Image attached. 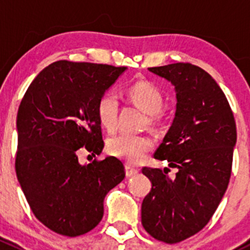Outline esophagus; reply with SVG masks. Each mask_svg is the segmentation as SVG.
<instances>
[{"mask_svg": "<svg viewBox=\"0 0 250 250\" xmlns=\"http://www.w3.org/2000/svg\"><path fill=\"white\" fill-rule=\"evenodd\" d=\"M138 172H139V169L132 167L130 165H125V175H127V176L135 175V174H138Z\"/></svg>", "mask_w": 250, "mask_h": 250, "instance_id": "1", "label": "esophagus"}]
</instances>
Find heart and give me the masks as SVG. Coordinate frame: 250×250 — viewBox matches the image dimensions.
Masks as SVG:
<instances>
[{
    "label": "heart",
    "instance_id": "heart-1",
    "mask_svg": "<svg viewBox=\"0 0 250 250\" xmlns=\"http://www.w3.org/2000/svg\"><path fill=\"white\" fill-rule=\"evenodd\" d=\"M128 97L135 106L150 115L151 122L160 120V111L162 110L165 99L160 89L152 83L146 81L134 83L128 89ZM118 106V97L112 90L105 92L98 102V118L100 125L109 132H112L117 125ZM152 147V140L146 135H132L125 133L111 138L107 143V151L110 155L134 165L140 163Z\"/></svg>",
    "mask_w": 250,
    "mask_h": 250
}]
</instances>
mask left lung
I'll list each match as a JSON object with an SVG mask.
<instances>
[{"label": "left lung", "mask_w": 250, "mask_h": 250, "mask_svg": "<svg viewBox=\"0 0 250 250\" xmlns=\"http://www.w3.org/2000/svg\"><path fill=\"white\" fill-rule=\"evenodd\" d=\"M174 85L172 125L153 157L176 174L143 168L152 188L141 204V224L153 238L178 243L200 232L228 188L237 132L233 113L214 78L196 65L148 67ZM168 169V168H166Z\"/></svg>", "instance_id": "left-lung-1"}]
</instances>
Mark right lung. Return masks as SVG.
Instances as JSON below:
<instances>
[{
	"instance_id": "1",
	"label": "right lung",
	"mask_w": 250,
	"mask_h": 250,
	"mask_svg": "<svg viewBox=\"0 0 250 250\" xmlns=\"http://www.w3.org/2000/svg\"><path fill=\"white\" fill-rule=\"evenodd\" d=\"M127 67L59 60L27 88L17 116L16 172L32 213L54 232H89L104 214V198L125 179L118 158L78 162L104 147L97 105Z\"/></svg>"
}]
</instances>
